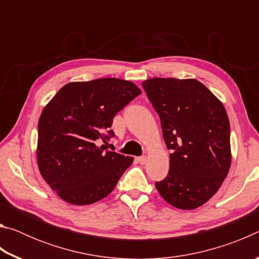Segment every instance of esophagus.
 Segmentation results:
<instances>
[{"label": "esophagus", "mask_w": 259, "mask_h": 259, "mask_svg": "<svg viewBox=\"0 0 259 259\" xmlns=\"http://www.w3.org/2000/svg\"><path fill=\"white\" fill-rule=\"evenodd\" d=\"M137 160L140 164H145L146 161H147V156L146 155H143V156H139L137 157Z\"/></svg>", "instance_id": "esophagus-1"}]
</instances>
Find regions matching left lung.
<instances>
[{
    "label": "left lung",
    "mask_w": 259,
    "mask_h": 259,
    "mask_svg": "<svg viewBox=\"0 0 259 259\" xmlns=\"http://www.w3.org/2000/svg\"><path fill=\"white\" fill-rule=\"evenodd\" d=\"M142 85L171 151L168 176L155 183L156 190L175 208H199L216 194L231 166L224 105L195 78L154 77Z\"/></svg>",
    "instance_id": "obj_1"
}]
</instances>
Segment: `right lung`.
I'll return each instance as SVG.
<instances>
[{"label": "right lung", "mask_w": 259, "mask_h": 259, "mask_svg": "<svg viewBox=\"0 0 259 259\" xmlns=\"http://www.w3.org/2000/svg\"><path fill=\"white\" fill-rule=\"evenodd\" d=\"M142 94L135 83L97 78L65 84L43 108L36 157L42 177L74 205L97 202L111 193L134 157L106 151L114 116Z\"/></svg>", "instance_id": "right-lung-1"}]
</instances>
